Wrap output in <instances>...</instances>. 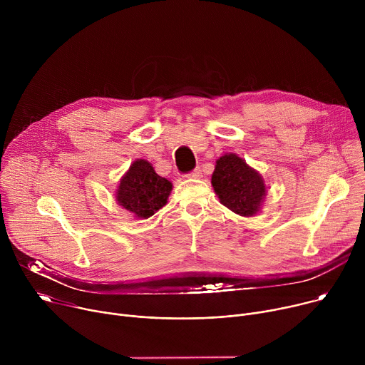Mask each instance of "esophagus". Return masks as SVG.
Here are the masks:
<instances>
[{"label":"esophagus","mask_w":365,"mask_h":365,"mask_svg":"<svg viewBox=\"0 0 365 365\" xmlns=\"http://www.w3.org/2000/svg\"><path fill=\"white\" fill-rule=\"evenodd\" d=\"M186 178H189V179H200L202 178V172H200V169H195L193 172L186 175Z\"/></svg>","instance_id":"34e87169"}]
</instances>
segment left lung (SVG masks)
Here are the masks:
<instances>
[{
  "instance_id": "left-lung-1",
  "label": "left lung",
  "mask_w": 365,
  "mask_h": 365,
  "mask_svg": "<svg viewBox=\"0 0 365 365\" xmlns=\"http://www.w3.org/2000/svg\"><path fill=\"white\" fill-rule=\"evenodd\" d=\"M220 202L241 217H254L262 211L267 186L263 176L235 153L217 160L211 179Z\"/></svg>"
}]
</instances>
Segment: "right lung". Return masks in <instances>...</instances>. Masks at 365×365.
<instances>
[{
    "mask_svg": "<svg viewBox=\"0 0 365 365\" xmlns=\"http://www.w3.org/2000/svg\"><path fill=\"white\" fill-rule=\"evenodd\" d=\"M172 187V182L155 173L150 162L137 159L121 178L115 200L135 218L145 220L168 203Z\"/></svg>",
    "mask_w": 365,
    "mask_h": 365,
    "instance_id": "obj_1",
    "label": "right lung"
}]
</instances>
